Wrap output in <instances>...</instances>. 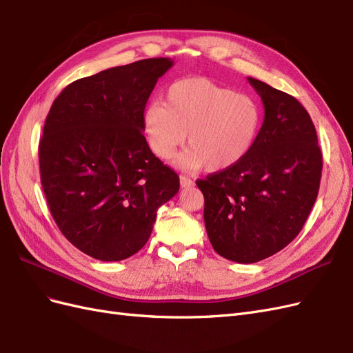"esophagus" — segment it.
I'll return each mask as SVG.
<instances>
[{
  "label": "esophagus",
  "mask_w": 353,
  "mask_h": 353,
  "mask_svg": "<svg viewBox=\"0 0 353 353\" xmlns=\"http://www.w3.org/2000/svg\"><path fill=\"white\" fill-rule=\"evenodd\" d=\"M179 183H181V187H183V188H188V187L194 185L193 181H191L188 176H184V175L179 176Z\"/></svg>",
  "instance_id": "esophagus-1"
}]
</instances>
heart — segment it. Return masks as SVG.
Here are the masks:
<instances>
[{
	"label": "heart",
	"instance_id": "b5f03b06",
	"mask_svg": "<svg viewBox=\"0 0 353 353\" xmlns=\"http://www.w3.org/2000/svg\"><path fill=\"white\" fill-rule=\"evenodd\" d=\"M262 112L250 95L239 94L206 78L174 82L163 103H153L143 114L148 147L159 159H169L176 147L187 148L175 165L185 170L206 166L219 172L248 156L259 134Z\"/></svg>",
	"mask_w": 353,
	"mask_h": 353
}]
</instances>
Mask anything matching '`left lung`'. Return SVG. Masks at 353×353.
Returning a JSON list of instances; mask_svg holds the SVG:
<instances>
[{
	"label": "left lung",
	"mask_w": 353,
	"mask_h": 353,
	"mask_svg": "<svg viewBox=\"0 0 353 353\" xmlns=\"http://www.w3.org/2000/svg\"><path fill=\"white\" fill-rule=\"evenodd\" d=\"M248 81L265 109L252 150L232 168L196 181L212 248L239 263L270 258L296 239L323 170L315 126L303 105L259 79Z\"/></svg>",
	"instance_id": "8db88e82"
}]
</instances>
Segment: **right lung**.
<instances>
[{
  "label": "right lung",
  "instance_id": "obj_1",
  "mask_svg": "<svg viewBox=\"0 0 353 353\" xmlns=\"http://www.w3.org/2000/svg\"><path fill=\"white\" fill-rule=\"evenodd\" d=\"M166 57L72 82L52 103L39 141L41 184L59 230L94 259L123 261L150 237L179 178L152 153L143 114Z\"/></svg>",
  "mask_w": 353,
  "mask_h": 353
}]
</instances>
